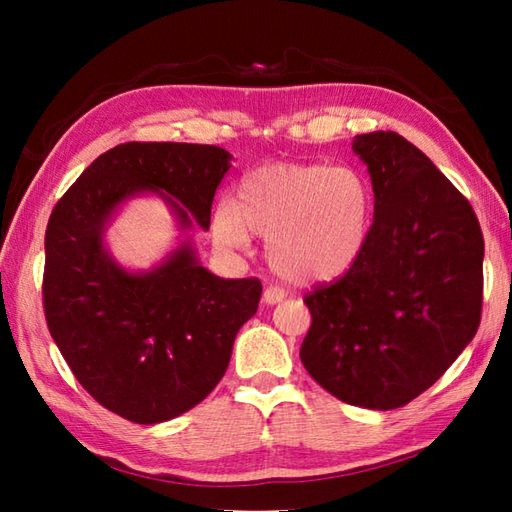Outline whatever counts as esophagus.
<instances>
[{
	"label": "esophagus",
	"mask_w": 512,
	"mask_h": 512,
	"mask_svg": "<svg viewBox=\"0 0 512 512\" xmlns=\"http://www.w3.org/2000/svg\"><path fill=\"white\" fill-rule=\"evenodd\" d=\"M284 290H281V288H273V286H270V288H266L264 290V303H266V306H275V303H279V301H284Z\"/></svg>",
	"instance_id": "obj_1"
}]
</instances>
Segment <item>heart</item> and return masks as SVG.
<instances>
[{
	"instance_id": "obj_1",
	"label": "heart",
	"mask_w": 512,
	"mask_h": 512,
	"mask_svg": "<svg viewBox=\"0 0 512 512\" xmlns=\"http://www.w3.org/2000/svg\"><path fill=\"white\" fill-rule=\"evenodd\" d=\"M374 189L365 173L321 162H268L239 180L237 204L211 215L213 242L246 250L266 237V257L290 284L314 286L343 277L367 246Z\"/></svg>"
}]
</instances>
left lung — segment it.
<instances>
[{"instance_id":"obj_1","label":"left lung","mask_w":512,"mask_h":512,"mask_svg":"<svg viewBox=\"0 0 512 512\" xmlns=\"http://www.w3.org/2000/svg\"><path fill=\"white\" fill-rule=\"evenodd\" d=\"M374 189L358 262L306 295L301 363L347 405L398 409L447 372L480 328L484 237L469 200L396 132L352 143Z\"/></svg>"}]
</instances>
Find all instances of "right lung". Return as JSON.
Masks as SVG:
<instances>
[{"label": "right lung", "instance_id": "right-lung-1", "mask_svg": "<svg viewBox=\"0 0 512 512\" xmlns=\"http://www.w3.org/2000/svg\"><path fill=\"white\" fill-rule=\"evenodd\" d=\"M231 154L215 145L125 143L85 169L46 228L43 310L85 391L125 420L158 424L193 409L220 383L239 328L262 297L259 279H222L191 244L147 273L114 262L103 235L116 209L154 191L180 228L211 226Z\"/></svg>", "mask_w": 512, "mask_h": 512}]
</instances>
